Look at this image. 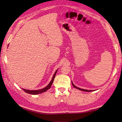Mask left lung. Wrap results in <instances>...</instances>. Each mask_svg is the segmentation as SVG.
Returning a JSON list of instances; mask_svg holds the SVG:
<instances>
[{
    "label": "left lung",
    "mask_w": 122,
    "mask_h": 122,
    "mask_svg": "<svg viewBox=\"0 0 122 122\" xmlns=\"http://www.w3.org/2000/svg\"><path fill=\"white\" fill-rule=\"evenodd\" d=\"M72 85H73V87H74L76 88V89H78V90H81V91H84V92H91V91H93L92 90H84V89H80V88H79V87H76V86H75V85H74V84L73 83H72Z\"/></svg>",
    "instance_id": "1"
}]
</instances>
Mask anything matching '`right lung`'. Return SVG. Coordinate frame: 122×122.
Listing matches in <instances>:
<instances>
[{
  "mask_svg": "<svg viewBox=\"0 0 122 122\" xmlns=\"http://www.w3.org/2000/svg\"><path fill=\"white\" fill-rule=\"evenodd\" d=\"M56 72H57V70L56 71L55 73L54 74L52 79L51 82H50V83H49L46 87L43 88V89L39 90H33V91H32V90H25L24 89H22V90H24L25 92L28 93V94H32V95H36V94H40V93H42L43 92H46V91H47L48 89H49L51 87L52 84V83H53V80L54 79V77H55V76H56Z\"/></svg>",
  "mask_w": 122,
  "mask_h": 122,
  "instance_id": "right-lung-1",
  "label": "right lung"
}]
</instances>
